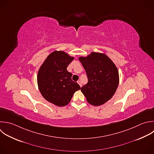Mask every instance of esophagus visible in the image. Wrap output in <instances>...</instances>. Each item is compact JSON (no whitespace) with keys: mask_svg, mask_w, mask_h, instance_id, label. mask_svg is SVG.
<instances>
[{"mask_svg":"<svg viewBox=\"0 0 154 154\" xmlns=\"http://www.w3.org/2000/svg\"><path fill=\"white\" fill-rule=\"evenodd\" d=\"M77 82L79 84V85H80V87H82V84H81V81L78 80V81H77Z\"/></svg>","mask_w":154,"mask_h":154,"instance_id":"esophagus-1","label":"esophagus"}]
</instances>
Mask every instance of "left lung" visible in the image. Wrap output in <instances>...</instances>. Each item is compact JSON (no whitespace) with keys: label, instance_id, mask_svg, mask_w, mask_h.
Returning a JSON list of instances; mask_svg holds the SVG:
<instances>
[{"label":"left lung","instance_id":"left-lung-1","mask_svg":"<svg viewBox=\"0 0 154 154\" xmlns=\"http://www.w3.org/2000/svg\"><path fill=\"white\" fill-rule=\"evenodd\" d=\"M87 73L88 82L81 88L88 102L94 106L103 104L114 94L119 85V72L113 62L103 54L92 52L79 57Z\"/></svg>","mask_w":154,"mask_h":154}]
</instances>
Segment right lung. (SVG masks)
<instances>
[{"mask_svg": "<svg viewBox=\"0 0 154 154\" xmlns=\"http://www.w3.org/2000/svg\"><path fill=\"white\" fill-rule=\"evenodd\" d=\"M73 59L63 51H54L47 57L38 71L40 91L46 100L55 105H67L75 92L81 89L79 85L72 81V73L67 70Z\"/></svg>", "mask_w": 154, "mask_h": 154, "instance_id": "1", "label": "right lung"}]
</instances>
